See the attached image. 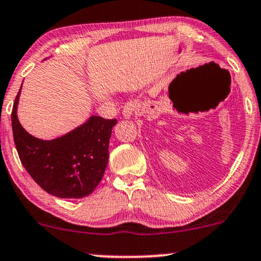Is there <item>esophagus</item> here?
<instances>
[{
	"instance_id": "obj_1",
	"label": "esophagus",
	"mask_w": 261,
	"mask_h": 261,
	"mask_svg": "<svg viewBox=\"0 0 261 261\" xmlns=\"http://www.w3.org/2000/svg\"><path fill=\"white\" fill-rule=\"evenodd\" d=\"M137 106H139V103L137 102H127L126 105L124 106V109H122V117L124 119H131L133 118V115L135 114V112H136L137 109Z\"/></svg>"
}]
</instances>
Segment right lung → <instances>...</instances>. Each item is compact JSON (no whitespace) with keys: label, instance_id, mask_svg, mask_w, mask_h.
I'll list each match as a JSON object with an SVG mask.
<instances>
[{"label":"right lung","instance_id":"right-lung-1","mask_svg":"<svg viewBox=\"0 0 261 261\" xmlns=\"http://www.w3.org/2000/svg\"><path fill=\"white\" fill-rule=\"evenodd\" d=\"M21 87L12 111L15 148L21 164L47 193L79 199L95 191L109 159V140L117 119L91 115L84 124L53 140H41L21 126L18 119Z\"/></svg>","mask_w":261,"mask_h":261}]
</instances>
